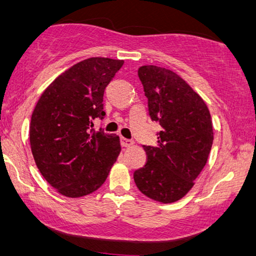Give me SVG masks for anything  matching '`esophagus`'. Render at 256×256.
Instances as JSON below:
<instances>
[{"instance_id": "34e87169", "label": "esophagus", "mask_w": 256, "mask_h": 256, "mask_svg": "<svg viewBox=\"0 0 256 256\" xmlns=\"http://www.w3.org/2000/svg\"><path fill=\"white\" fill-rule=\"evenodd\" d=\"M133 144H134V141L130 140V138H121V144H122V147H130Z\"/></svg>"}]
</instances>
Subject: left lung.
Instances as JSON below:
<instances>
[{"mask_svg":"<svg viewBox=\"0 0 256 256\" xmlns=\"http://www.w3.org/2000/svg\"><path fill=\"white\" fill-rule=\"evenodd\" d=\"M152 121L159 122L156 147L144 146L146 165L134 172L135 184L162 203L180 200L194 186L212 147L210 112L200 96L178 74L156 65L138 71Z\"/></svg>","mask_w":256,"mask_h":256,"instance_id":"1","label":"left lung"}]
</instances>
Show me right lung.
<instances>
[{
	"label": "right lung",
	"mask_w": 256,
	"mask_h": 256,
	"mask_svg": "<svg viewBox=\"0 0 256 256\" xmlns=\"http://www.w3.org/2000/svg\"><path fill=\"white\" fill-rule=\"evenodd\" d=\"M123 60L89 58L59 76L41 94L30 120V140L44 178L66 197L100 188L121 152L120 138L94 130L104 118L103 94Z\"/></svg>",
	"instance_id": "right-lung-1"
}]
</instances>
